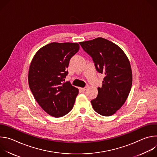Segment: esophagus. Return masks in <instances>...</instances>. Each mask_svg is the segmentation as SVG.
I'll return each instance as SVG.
<instances>
[{
  "mask_svg": "<svg viewBox=\"0 0 157 157\" xmlns=\"http://www.w3.org/2000/svg\"><path fill=\"white\" fill-rule=\"evenodd\" d=\"M87 87H82V88H80V89H81V91H82V92H84L86 89H87Z\"/></svg>",
  "mask_w": 157,
  "mask_h": 157,
  "instance_id": "esophagus-1",
  "label": "esophagus"
}]
</instances>
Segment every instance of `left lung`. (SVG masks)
<instances>
[{
	"mask_svg": "<svg viewBox=\"0 0 157 157\" xmlns=\"http://www.w3.org/2000/svg\"><path fill=\"white\" fill-rule=\"evenodd\" d=\"M84 51L90 56L96 70L105 77L98 94L91 101L99 114L110 116L125 103L132 84L130 62L117 44L103 38L79 42Z\"/></svg>",
	"mask_w": 157,
	"mask_h": 157,
	"instance_id": "8db88e82",
	"label": "left lung"
}]
</instances>
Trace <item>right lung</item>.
I'll return each mask as SVG.
<instances>
[{"instance_id": "1", "label": "right lung", "mask_w": 157, "mask_h": 157, "mask_svg": "<svg viewBox=\"0 0 157 157\" xmlns=\"http://www.w3.org/2000/svg\"><path fill=\"white\" fill-rule=\"evenodd\" d=\"M79 49L76 43H51L41 48L31 62L30 89L41 107L53 117L64 116L73 107L79 91L65 78L70 60Z\"/></svg>"}]
</instances>
